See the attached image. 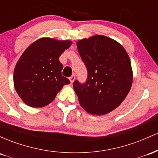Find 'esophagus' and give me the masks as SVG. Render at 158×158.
<instances>
[{
    "label": "esophagus",
    "instance_id": "1",
    "mask_svg": "<svg viewBox=\"0 0 158 158\" xmlns=\"http://www.w3.org/2000/svg\"><path fill=\"white\" fill-rule=\"evenodd\" d=\"M74 80H75V75H74V74H72V76H71V77H69V81H70V82L72 83H73L74 82Z\"/></svg>",
    "mask_w": 158,
    "mask_h": 158
}]
</instances>
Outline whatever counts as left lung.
Listing matches in <instances>:
<instances>
[{
  "label": "left lung",
  "mask_w": 158,
  "mask_h": 158,
  "mask_svg": "<svg viewBox=\"0 0 158 158\" xmlns=\"http://www.w3.org/2000/svg\"><path fill=\"white\" fill-rule=\"evenodd\" d=\"M77 46L88 74L85 84H73L80 104L93 115L107 114L121 104L131 87L128 54L116 41L99 35L79 40Z\"/></svg>",
  "instance_id": "obj_1"
}]
</instances>
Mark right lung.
Segmentation results:
<instances>
[{
    "instance_id": "right-lung-1",
    "label": "right lung",
    "mask_w": 158,
    "mask_h": 158,
    "mask_svg": "<svg viewBox=\"0 0 158 158\" xmlns=\"http://www.w3.org/2000/svg\"><path fill=\"white\" fill-rule=\"evenodd\" d=\"M72 45L69 40L42 38L32 43L19 58L14 70V86L27 105L42 107L55 98L69 80L61 74L59 58Z\"/></svg>"
}]
</instances>
